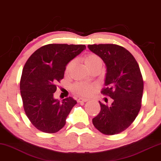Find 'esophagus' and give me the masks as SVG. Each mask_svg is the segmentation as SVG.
Returning <instances> with one entry per match:
<instances>
[{
  "label": "esophagus",
  "instance_id": "esophagus-1",
  "mask_svg": "<svg viewBox=\"0 0 161 161\" xmlns=\"http://www.w3.org/2000/svg\"><path fill=\"white\" fill-rule=\"evenodd\" d=\"M88 99H86V98H79V99H78V102H86L88 101Z\"/></svg>",
  "mask_w": 161,
  "mask_h": 161
}]
</instances>
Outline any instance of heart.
I'll return each instance as SVG.
<instances>
[{"label":"heart","instance_id":"obj_1","mask_svg":"<svg viewBox=\"0 0 161 161\" xmlns=\"http://www.w3.org/2000/svg\"><path fill=\"white\" fill-rule=\"evenodd\" d=\"M99 61H102L101 59L94 53H89V54L86 55V57H85V64L88 67V68H89L91 66H92L93 64ZM73 64L74 61H70L67 64V73L71 69ZM95 88H96V85L95 84L85 82H78L73 86V92L78 95H80V96H89L92 94Z\"/></svg>","mask_w":161,"mask_h":161}]
</instances>
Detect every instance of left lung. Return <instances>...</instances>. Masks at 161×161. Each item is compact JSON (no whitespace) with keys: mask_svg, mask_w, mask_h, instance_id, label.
I'll use <instances>...</instances> for the list:
<instances>
[{"mask_svg":"<svg viewBox=\"0 0 161 161\" xmlns=\"http://www.w3.org/2000/svg\"><path fill=\"white\" fill-rule=\"evenodd\" d=\"M107 67L101 93L113 99L110 106L99 102L101 110L92 119L97 130L106 135L119 134L129 128L142 106L144 82L139 64L131 53L116 44L88 45Z\"/></svg>","mask_w":161,"mask_h":161,"instance_id":"8db88e82","label":"left lung"}]
</instances>
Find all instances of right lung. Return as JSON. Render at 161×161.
I'll return each mask as SVG.
<instances>
[{
    "instance_id": "right-lung-1",
    "label": "right lung",
    "mask_w": 161,
    "mask_h": 161,
    "mask_svg": "<svg viewBox=\"0 0 161 161\" xmlns=\"http://www.w3.org/2000/svg\"><path fill=\"white\" fill-rule=\"evenodd\" d=\"M86 49L85 45L48 44L36 50L25 63L20 80L23 107L32 124L45 133L59 131L77 104L70 97L53 98L66 65Z\"/></svg>"
}]
</instances>
